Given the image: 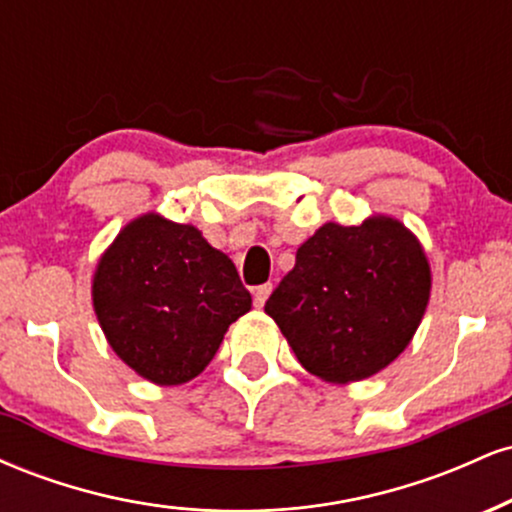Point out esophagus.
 Instances as JSON below:
<instances>
[{"label":"esophagus","instance_id":"obj_1","mask_svg":"<svg viewBox=\"0 0 512 512\" xmlns=\"http://www.w3.org/2000/svg\"><path fill=\"white\" fill-rule=\"evenodd\" d=\"M272 289H274L272 284H262V286H257L255 291H252V293H255V305H257V308H262V305L267 303V298H269V293H272Z\"/></svg>","mask_w":512,"mask_h":512}]
</instances>
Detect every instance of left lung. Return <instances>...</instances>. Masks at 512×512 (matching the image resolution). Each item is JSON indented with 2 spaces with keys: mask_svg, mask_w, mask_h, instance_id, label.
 I'll return each mask as SVG.
<instances>
[{
  "mask_svg": "<svg viewBox=\"0 0 512 512\" xmlns=\"http://www.w3.org/2000/svg\"><path fill=\"white\" fill-rule=\"evenodd\" d=\"M431 293V269L402 223H325L296 252V267L269 296L301 366L327 383H354L407 349Z\"/></svg>",
  "mask_w": 512,
  "mask_h": 512,
  "instance_id": "obj_1",
  "label": "left lung"
}]
</instances>
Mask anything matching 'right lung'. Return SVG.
I'll return each instance as SVG.
<instances>
[{"mask_svg":"<svg viewBox=\"0 0 512 512\" xmlns=\"http://www.w3.org/2000/svg\"><path fill=\"white\" fill-rule=\"evenodd\" d=\"M250 305L228 255L195 226L156 214L125 226L93 276V308L110 346L156 385L202 373Z\"/></svg>","mask_w":512,"mask_h":512,"instance_id":"right-lung-1","label":"right lung"}]
</instances>
